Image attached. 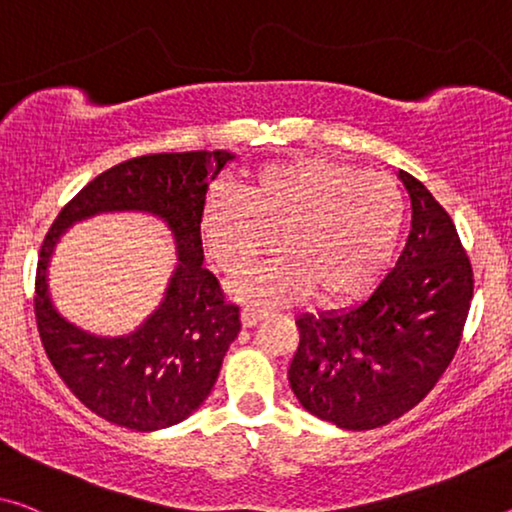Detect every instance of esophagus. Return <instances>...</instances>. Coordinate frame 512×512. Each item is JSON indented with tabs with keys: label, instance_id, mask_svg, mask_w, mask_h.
Wrapping results in <instances>:
<instances>
[{
	"label": "esophagus",
	"instance_id": "34e87169",
	"mask_svg": "<svg viewBox=\"0 0 512 512\" xmlns=\"http://www.w3.org/2000/svg\"><path fill=\"white\" fill-rule=\"evenodd\" d=\"M264 319V310H257V308H243L241 310V324L243 329H253L257 322H262Z\"/></svg>",
	"mask_w": 512,
	"mask_h": 512
}]
</instances>
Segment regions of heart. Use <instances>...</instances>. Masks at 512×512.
I'll use <instances>...</instances> for the list:
<instances>
[{
	"instance_id": "heart-1",
	"label": "heart",
	"mask_w": 512,
	"mask_h": 512,
	"mask_svg": "<svg viewBox=\"0 0 512 512\" xmlns=\"http://www.w3.org/2000/svg\"><path fill=\"white\" fill-rule=\"evenodd\" d=\"M407 223L398 181L329 158L266 165L241 188L218 186L204 204V248L220 271L239 276L276 248L280 257L241 278L246 301L322 303L352 299L386 269Z\"/></svg>"
}]
</instances>
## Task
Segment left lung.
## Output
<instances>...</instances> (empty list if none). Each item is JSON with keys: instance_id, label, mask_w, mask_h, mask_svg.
Wrapping results in <instances>:
<instances>
[{"instance_id": "left-lung-1", "label": "left lung", "mask_w": 512, "mask_h": 512, "mask_svg": "<svg viewBox=\"0 0 512 512\" xmlns=\"http://www.w3.org/2000/svg\"><path fill=\"white\" fill-rule=\"evenodd\" d=\"M411 234L395 269L352 308L305 312L289 386L312 416L342 430H375L416 407L453 361L474 271L446 209L400 170Z\"/></svg>"}]
</instances>
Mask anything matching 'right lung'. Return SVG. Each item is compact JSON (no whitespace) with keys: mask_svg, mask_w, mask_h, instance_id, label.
Masks as SVG:
<instances>
[{"mask_svg":"<svg viewBox=\"0 0 512 512\" xmlns=\"http://www.w3.org/2000/svg\"><path fill=\"white\" fill-rule=\"evenodd\" d=\"M234 158L220 149L126 160L89 181L45 236L34 296L38 333L57 375L105 421L137 432L163 430L195 414L216 384L241 319L239 308L225 303L216 276L202 266L200 220L209 183ZM124 210L165 222L178 264L164 301L135 332L96 336L68 323L54 308L49 262L68 226Z\"/></svg>","mask_w":512,"mask_h":512,"instance_id":"1","label":"right lung"}]
</instances>
